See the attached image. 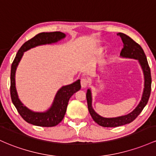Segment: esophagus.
I'll use <instances>...</instances> for the list:
<instances>
[{
	"label": "esophagus",
	"instance_id": "34e87169",
	"mask_svg": "<svg viewBox=\"0 0 156 156\" xmlns=\"http://www.w3.org/2000/svg\"><path fill=\"white\" fill-rule=\"evenodd\" d=\"M81 85L82 88H86V87L88 86V81L86 79V78H82L81 80Z\"/></svg>",
	"mask_w": 156,
	"mask_h": 156
}]
</instances>
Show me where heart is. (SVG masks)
<instances>
[{
	"mask_svg": "<svg viewBox=\"0 0 156 156\" xmlns=\"http://www.w3.org/2000/svg\"><path fill=\"white\" fill-rule=\"evenodd\" d=\"M103 50V48H101V49H100V51H102Z\"/></svg>",
	"mask_w": 156,
	"mask_h": 156,
	"instance_id": "heart-1",
	"label": "heart"
}]
</instances>
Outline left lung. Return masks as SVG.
Instances as JSON below:
<instances>
[{
  "label": "left lung",
  "instance_id": "1",
  "mask_svg": "<svg viewBox=\"0 0 156 156\" xmlns=\"http://www.w3.org/2000/svg\"><path fill=\"white\" fill-rule=\"evenodd\" d=\"M118 35H119L120 37H121V40L124 44V48L121 50L120 56L124 58L138 60V63L141 66L144 74V90L141 101L138 106L133 109V111L125 115L115 118H105L98 114L92 108V91L91 89H88L87 92V101L89 112L91 115L94 121L96 122L98 125L104 126V127H115V126L129 124L132 121H134L147 104L150 95V92H151V73H150V66H149L147 60V57L143 49L139 44H137L131 37L127 36L125 34L119 32Z\"/></svg>",
  "mask_w": 156,
  "mask_h": 156
}]
</instances>
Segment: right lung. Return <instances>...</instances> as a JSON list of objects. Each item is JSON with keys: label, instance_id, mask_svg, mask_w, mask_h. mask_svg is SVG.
Masks as SVG:
<instances>
[{"label": "right lung", "instance_id": "right-lung-1", "mask_svg": "<svg viewBox=\"0 0 156 156\" xmlns=\"http://www.w3.org/2000/svg\"><path fill=\"white\" fill-rule=\"evenodd\" d=\"M65 37L66 35L61 32H41L37 34L22 45L12 64L10 75V93L12 101L20 116L27 122L33 125L44 127L58 125L64 119L69 98L73 94L81 89V80L78 79L71 84L61 87L58 90L52 105L47 110L44 112H35L26 107L18 97L15 86V73L17 67L26 51L37 46L55 44L65 38Z\"/></svg>", "mask_w": 156, "mask_h": 156}]
</instances>
